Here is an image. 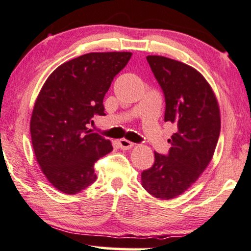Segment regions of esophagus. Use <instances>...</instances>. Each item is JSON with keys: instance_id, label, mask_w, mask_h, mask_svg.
I'll return each mask as SVG.
<instances>
[{"instance_id": "34e87169", "label": "esophagus", "mask_w": 251, "mask_h": 251, "mask_svg": "<svg viewBox=\"0 0 251 251\" xmlns=\"http://www.w3.org/2000/svg\"><path fill=\"white\" fill-rule=\"evenodd\" d=\"M118 143H119V147H120V148H122L123 150L132 149L133 147H134V143L131 142V141H128V140H125V139H122Z\"/></svg>"}]
</instances>
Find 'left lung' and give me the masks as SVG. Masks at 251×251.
<instances>
[{"label": "left lung", "mask_w": 251, "mask_h": 251, "mask_svg": "<svg viewBox=\"0 0 251 251\" xmlns=\"http://www.w3.org/2000/svg\"><path fill=\"white\" fill-rule=\"evenodd\" d=\"M165 95V122L176 123L169 155L155 152L152 168L142 172V187L159 200L185 193L211 162L220 133L218 100L193 66L164 56H147Z\"/></svg>", "instance_id": "left-lung-1"}]
</instances>
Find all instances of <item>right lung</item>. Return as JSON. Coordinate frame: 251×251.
<instances>
[{"label":"right lung","mask_w":251,"mask_h":251,"mask_svg":"<svg viewBox=\"0 0 251 251\" xmlns=\"http://www.w3.org/2000/svg\"><path fill=\"white\" fill-rule=\"evenodd\" d=\"M132 52H89L59 65L48 76L32 111L36 162L59 192L75 195L95 181L94 164L112 145L87 131L94 115L104 116L103 99Z\"/></svg>","instance_id":"obj_1"}]
</instances>
